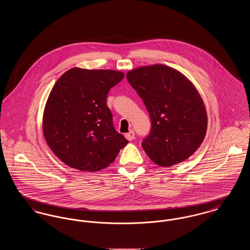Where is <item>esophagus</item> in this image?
<instances>
[{"label":"esophagus","instance_id":"obj_1","mask_svg":"<svg viewBox=\"0 0 250 250\" xmlns=\"http://www.w3.org/2000/svg\"><path fill=\"white\" fill-rule=\"evenodd\" d=\"M125 137L129 142H131V141H133V140L135 139V132L133 130H130L128 133H126V134L125 135Z\"/></svg>","mask_w":250,"mask_h":250}]
</instances>
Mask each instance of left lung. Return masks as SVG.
<instances>
[{"label":"left lung","instance_id":"1","mask_svg":"<svg viewBox=\"0 0 250 250\" xmlns=\"http://www.w3.org/2000/svg\"><path fill=\"white\" fill-rule=\"evenodd\" d=\"M151 118L142 146L156 165L170 167L188 159L201 146L207 114L195 86L164 64L142 66L126 74Z\"/></svg>","mask_w":250,"mask_h":250}]
</instances>
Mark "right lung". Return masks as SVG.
<instances>
[{"label": "right lung", "instance_id": "1", "mask_svg": "<svg viewBox=\"0 0 250 250\" xmlns=\"http://www.w3.org/2000/svg\"><path fill=\"white\" fill-rule=\"evenodd\" d=\"M123 72L72 68L53 86L43 115L51 151L65 165L97 171L112 163L128 141L115 130L107 106L109 90Z\"/></svg>", "mask_w": 250, "mask_h": 250}]
</instances>
